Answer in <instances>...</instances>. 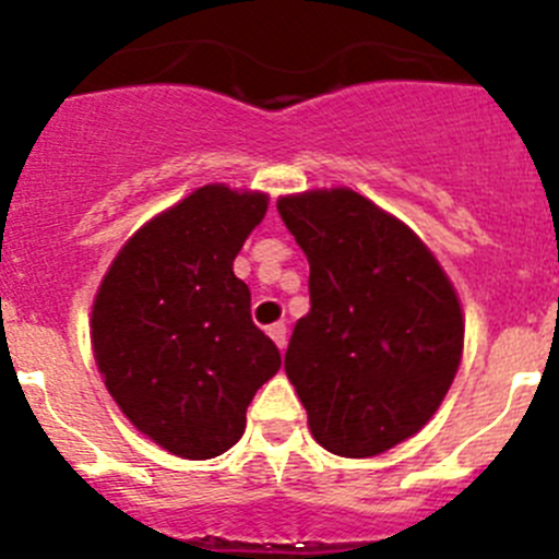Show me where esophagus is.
Instances as JSON below:
<instances>
[{
	"label": "esophagus",
	"mask_w": 559,
	"mask_h": 559,
	"mask_svg": "<svg viewBox=\"0 0 559 559\" xmlns=\"http://www.w3.org/2000/svg\"><path fill=\"white\" fill-rule=\"evenodd\" d=\"M269 335H271V338H274L276 347L285 349V344H288V328H285L283 322H280V324H271Z\"/></svg>",
	"instance_id": "esophagus-1"
}]
</instances>
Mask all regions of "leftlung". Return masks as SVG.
I'll return each mask as SVG.
<instances>
[{"label":"left lung","mask_w":559,"mask_h":559,"mask_svg":"<svg viewBox=\"0 0 559 559\" xmlns=\"http://www.w3.org/2000/svg\"><path fill=\"white\" fill-rule=\"evenodd\" d=\"M276 210L310 263V313L285 372L319 445L378 456L426 426L451 389L464 341L456 290L408 226L347 187Z\"/></svg>","instance_id":"1"}]
</instances>
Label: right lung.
Listing matches in <instances>:
<instances>
[{"mask_svg":"<svg viewBox=\"0 0 559 559\" xmlns=\"http://www.w3.org/2000/svg\"><path fill=\"white\" fill-rule=\"evenodd\" d=\"M265 210L263 192L201 187L142 226L97 290L92 347L108 394L176 456L229 451L251 397L283 364L231 271Z\"/></svg>","mask_w":559,"mask_h":559,"instance_id":"obj_1","label":"right lung"}]
</instances>
